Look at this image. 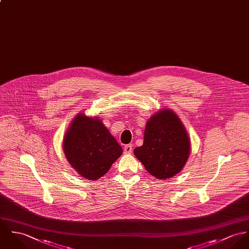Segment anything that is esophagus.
I'll use <instances>...</instances> for the list:
<instances>
[{"label":"esophagus","mask_w":249,"mask_h":249,"mask_svg":"<svg viewBox=\"0 0 249 249\" xmlns=\"http://www.w3.org/2000/svg\"><path fill=\"white\" fill-rule=\"evenodd\" d=\"M132 149H133L132 144H126V145H124V152L125 154H130V153L132 152Z\"/></svg>","instance_id":"34e87169"}]
</instances>
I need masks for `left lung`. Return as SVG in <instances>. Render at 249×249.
<instances>
[{"label":"left lung","mask_w":249,"mask_h":249,"mask_svg":"<svg viewBox=\"0 0 249 249\" xmlns=\"http://www.w3.org/2000/svg\"><path fill=\"white\" fill-rule=\"evenodd\" d=\"M190 152V141L178 116L171 110L154 114L146 123L143 143L134 154L145 169L160 180L178 174Z\"/></svg>","instance_id":"left-lung-1"}]
</instances>
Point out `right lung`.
I'll use <instances>...</instances> for the list:
<instances>
[{"instance_id": "right-lung-1", "label": "right lung", "mask_w": 249, "mask_h": 249, "mask_svg": "<svg viewBox=\"0 0 249 249\" xmlns=\"http://www.w3.org/2000/svg\"><path fill=\"white\" fill-rule=\"evenodd\" d=\"M64 150L71 166L91 181L103 177L123 152L101 120L82 113L74 119L66 134Z\"/></svg>"}]
</instances>
